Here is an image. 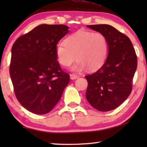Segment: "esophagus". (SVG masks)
I'll use <instances>...</instances> for the list:
<instances>
[{"label":"esophagus","instance_id":"obj_1","mask_svg":"<svg viewBox=\"0 0 147 147\" xmlns=\"http://www.w3.org/2000/svg\"><path fill=\"white\" fill-rule=\"evenodd\" d=\"M78 77H79V76L75 75V74H70V78H71V80H76L78 78Z\"/></svg>","mask_w":147,"mask_h":147}]
</instances>
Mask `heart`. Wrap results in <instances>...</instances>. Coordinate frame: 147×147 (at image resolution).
<instances>
[{"label": "heart", "instance_id": "1", "mask_svg": "<svg viewBox=\"0 0 147 147\" xmlns=\"http://www.w3.org/2000/svg\"><path fill=\"white\" fill-rule=\"evenodd\" d=\"M55 51L63 67H69L76 59L78 61L73 71H82L87 68L88 71H95L105 63L109 45L103 33L81 29L68 36L64 43H58Z\"/></svg>", "mask_w": 147, "mask_h": 147}]
</instances>
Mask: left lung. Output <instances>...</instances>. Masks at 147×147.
Returning <instances> with one entry per match:
<instances>
[{
    "mask_svg": "<svg viewBox=\"0 0 147 147\" xmlns=\"http://www.w3.org/2000/svg\"><path fill=\"white\" fill-rule=\"evenodd\" d=\"M107 38L109 53L105 63L97 71L86 76L88 85L86 97L92 107L101 112L114 110L132 91L137 67V57L127 36L109 25H87Z\"/></svg>",
    "mask_w": 147,
    "mask_h": 147,
    "instance_id": "obj_1",
    "label": "left lung"
}]
</instances>
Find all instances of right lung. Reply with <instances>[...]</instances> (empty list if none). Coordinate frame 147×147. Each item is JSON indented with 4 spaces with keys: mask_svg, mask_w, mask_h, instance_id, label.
<instances>
[{
    "mask_svg": "<svg viewBox=\"0 0 147 147\" xmlns=\"http://www.w3.org/2000/svg\"><path fill=\"white\" fill-rule=\"evenodd\" d=\"M68 29L43 24L18 38L12 47L10 76L16 98L28 111L48 113L69 84V75L62 71L55 51Z\"/></svg>",
    "mask_w": 147,
    "mask_h": 147,
    "instance_id": "add662e5",
    "label": "right lung"
}]
</instances>
